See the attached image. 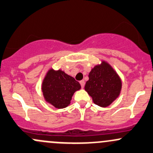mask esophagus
<instances>
[{"mask_svg":"<svg viewBox=\"0 0 153 153\" xmlns=\"http://www.w3.org/2000/svg\"><path fill=\"white\" fill-rule=\"evenodd\" d=\"M79 83H80V85H81L82 88H84V87H85V81H84V80H82V81L79 82Z\"/></svg>","mask_w":153,"mask_h":153,"instance_id":"obj_1","label":"esophagus"}]
</instances>
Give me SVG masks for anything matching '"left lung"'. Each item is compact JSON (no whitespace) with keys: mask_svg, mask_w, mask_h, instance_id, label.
<instances>
[{"mask_svg":"<svg viewBox=\"0 0 153 153\" xmlns=\"http://www.w3.org/2000/svg\"><path fill=\"white\" fill-rule=\"evenodd\" d=\"M88 76L85 90L95 104L107 107L120 95L122 80L108 62L101 60L92 68Z\"/></svg>","mask_w":153,"mask_h":153,"instance_id":"obj_1","label":"left lung"}]
</instances>
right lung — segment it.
<instances>
[{
	"label": "right lung",
	"mask_w": 153,
	"mask_h": 153,
	"mask_svg": "<svg viewBox=\"0 0 153 153\" xmlns=\"http://www.w3.org/2000/svg\"><path fill=\"white\" fill-rule=\"evenodd\" d=\"M80 89L81 85L74 77L61 69L52 68L47 71L42 84L45 101L57 109L67 107L75 92Z\"/></svg>",
	"instance_id": "1"
}]
</instances>
